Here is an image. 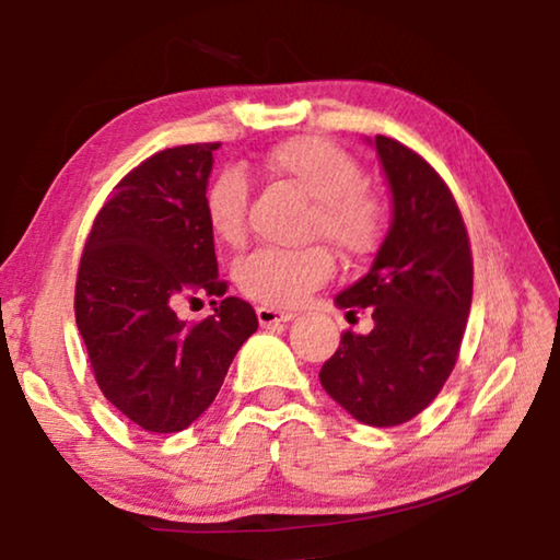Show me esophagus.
<instances>
[{"mask_svg":"<svg viewBox=\"0 0 560 560\" xmlns=\"http://www.w3.org/2000/svg\"><path fill=\"white\" fill-rule=\"evenodd\" d=\"M296 314H291V311H279V308H269V306H259L257 308V318L264 328L269 326H277V324H287Z\"/></svg>","mask_w":560,"mask_h":560,"instance_id":"34e87169","label":"esophagus"}]
</instances>
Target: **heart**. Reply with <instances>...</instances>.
Here are the masks:
<instances>
[{"label": "heart", "mask_w": 560, "mask_h": 560, "mask_svg": "<svg viewBox=\"0 0 560 560\" xmlns=\"http://www.w3.org/2000/svg\"><path fill=\"white\" fill-rule=\"evenodd\" d=\"M267 165L311 197L308 236H326L346 257H368L381 246L387 207L363 185V170L343 148L316 136L289 138L271 150ZM246 205L249 185L242 173L224 170L212 179L205 192V217L217 240L224 244L244 240ZM334 271L336 257L326 244L301 249L264 246L240 259L234 279L246 299L269 308H291L324 287Z\"/></svg>", "instance_id": "b5f03b06"}]
</instances>
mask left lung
<instances>
[{
	"mask_svg": "<svg viewBox=\"0 0 560 560\" xmlns=\"http://www.w3.org/2000/svg\"><path fill=\"white\" fill-rule=\"evenodd\" d=\"M393 192V222L371 271L336 303L371 308L368 336L346 330L320 368L334 400L373 428L420 415L447 383L471 306V249L450 187L428 160L393 138L375 136Z\"/></svg>",
	"mask_w": 560,
	"mask_h": 560,
	"instance_id": "1",
	"label": "left lung"
}]
</instances>
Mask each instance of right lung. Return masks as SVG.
<instances>
[{
  "label": "right lung",
  "instance_id": "add662e5",
  "mask_svg": "<svg viewBox=\"0 0 560 560\" xmlns=\"http://www.w3.org/2000/svg\"><path fill=\"white\" fill-rule=\"evenodd\" d=\"M220 143L160 150L113 187L75 277V326L106 400L145 432H179L220 393L236 350L259 328L249 303L224 296L205 217ZM214 317L179 322L183 300Z\"/></svg>",
  "mask_w": 560,
  "mask_h": 560
}]
</instances>
